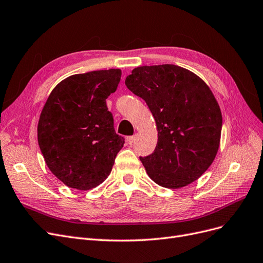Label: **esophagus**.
Returning <instances> with one entry per match:
<instances>
[{
    "mask_svg": "<svg viewBox=\"0 0 263 263\" xmlns=\"http://www.w3.org/2000/svg\"><path fill=\"white\" fill-rule=\"evenodd\" d=\"M135 140H137V137H135V135H132V137L126 138V142H128L130 145H132L135 142Z\"/></svg>",
    "mask_w": 263,
    "mask_h": 263,
    "instance_id": "esophagus-1",
    "label": "esophagus"
}]
</instances>
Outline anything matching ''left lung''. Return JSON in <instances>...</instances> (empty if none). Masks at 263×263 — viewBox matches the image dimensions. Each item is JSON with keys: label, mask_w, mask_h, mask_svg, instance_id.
I'll list each match as a JSON object with an SVG mask.
<instances>
[{"label": "left lung", "mask_w": 263, "mask_h": 263, "mask_svg": "<svg viewBox=\"0 0 263 263\" xmlns=\"http://www.w3.org/2000/svg\"><path fill=\"white\" fill-rule=\"evenodd\" d=\"M125 85L146 102L156 121V148L140 157L149 178L168 189L196 181L216 157L222 129L220 107L208 85L170 64L135 68Z\"/></svg>", "instance_id": "left-lung-1"}]
</instances>
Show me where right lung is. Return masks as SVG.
<instances>
[{
	"label": "right lung",
	"mask_w": 263,
	"mask_h": 263,
	"mask_svg": "<svg viewBox=\"0 0 263 263\" xmlns=\"http://www.w3.org/2000/svg\"><path fill=\"white\" fill-rule=\"evenodd\" d=\"M120 79V69L73 74L48 96L37 142L47 167L67 186L86 191L109 176L124 138L115 131L106 99Z\"/></svg>",
	"instance_id": "obj_1"
}]
</instances>
